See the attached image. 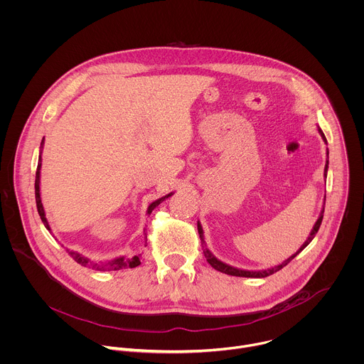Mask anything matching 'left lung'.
I'll return each mask as SVG.
<instances>
[{"instance_id": "1", "label": "left lung", "mask_w": 364, "mask_h": 364, "mask_svg": "<svg viewBox=\"0 0 364 364\" xmlns=\"http://www.w3.org/2000/svg\"><path fill=\"white\" fill-rule=\"evenodd\" d=\"M318 130H319V133H321V136H322V139L325 140V143H328L326 141V137H325V134H323V132L318 127ZM326 154H328V160H326V164H325V173H323V176H325V178L328 177V168H329V149H328V151H326ZM325 201H326V196H325ZM323 213H325V207L322 208V211H321V214H319V218H318V221L315 223V225H314V228H312V231H311V234H309V237H308V240L304 242V245L292 255V257H289L288 259H285L282 264H279V265H275L274 268H268V269H262V271H244V269H238V268H234V267H231V265H227V264H224L223 261H220V259H217L213 254H211V251L207 248V245H205V241H204V231H203V227H201V224H200V221L197 223V228H198V234H200V240H201V245H203V252H204V257L207 258V261H208V264L214 268V269H217V271H220V272H223V274H227V275H232V277H245V278H265V277H269V275H272V274H275V272H278L279 269H282L284 267H287L301 251H304L309 244H311V241L315 238V235L318 234V231H319V227H321V224H322V220H323Z\"/></svg>"}]
</instances>
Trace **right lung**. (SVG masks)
I'll return each mask as SVG.
<instances>
[{
  "instance_id": "1",
  "label": "right lung",
  "mask_w": 364,
  "mask_h": 364,
  "mask_svg": "<svg viewBox=\"0 0 364 364\" xmlns=\"http://www.w3.org/2000/svg\"><path fill=\"white\" fill-rule=\"evenodd\" d=\"M42 149H43V139L41 141V150H39V159H38V167H36V174H35V201H36V208H38V214L43 223V225L46 227L48 231H50V227L48 224V220L45 217V210H43V205H42V201H41V193H39V177H41V164H42V159H41V154H42ZM174 193H170L156 201H153L149 208H147V214H151V211L160 204L163 203L166 198L171 197ZM146 235V234H144ZM146 242H147V235H146ZM146 247V245H144ZM68 254L80 265L83 267H92L97 271H119V269H124V268H136L140 265V261H141V254L139 255H134L133 258H124V257H119V258H114L112 261H106V262H93L90 261L89 258L83 257L82 254L76 252V251H70V250H66Z\"/></svg>"
}]
</instances>
